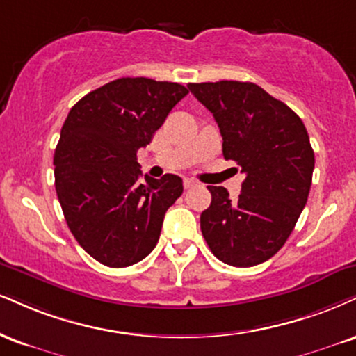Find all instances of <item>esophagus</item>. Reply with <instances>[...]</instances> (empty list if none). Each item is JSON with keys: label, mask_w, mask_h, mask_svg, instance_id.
<instances>
[{"label": "esophagus", "mask_w": 356, "mask_h": 356, "mask_svg": "<svg viewBox=\"0 0 356 356\" xmlns=\"http://www.w3.org/2000/svg\"><path fill=\"white\" fill-rule=\"evenodd\" d=\"M194 186H197V182L194 181V179H184V187H186V189H191V187H194Z\"/></svg>", "instance_id": "obj_1"}]
</instances>
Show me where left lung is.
<instances>
[{"mask_svg": "<svg viewBox=\"0 0 356 356\" xmlns=\"http://www.w3.org/2000/svg\"><path fill=\"white\" fill-rule=\"evenodd\" d=\"M189 89L219 124L224 157L245 174L237 200L209 186L212 202L200 213V230L222 262L254 267L284 247L305 207L315 167L308 132L289 106L254 83Z\"/></svg>", "mask_w": 356, "mask_h": 356, "instance_id": "8db88e82", "label": "left lung"}]
</instances>
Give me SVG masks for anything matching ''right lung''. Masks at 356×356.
Here are the masks:
<instances>
[{"label":"right lung","mask_w":356,"mask_h":356,"mask_svg":"<svg viewBox=\"0 0 356 356\" xmlns=\"http://www.w3.org/2000/svg\"><path fill=\"white\" fill-rule=\"evenodd\" d=\"M189 89L149 78H121L72 106L54 151V186L71 234L92 259L122 268L159 241L167 209L182 179L144 181L137 151L152 140Z\"/></svg>","instance_id":"1"}]
</instances>
